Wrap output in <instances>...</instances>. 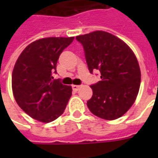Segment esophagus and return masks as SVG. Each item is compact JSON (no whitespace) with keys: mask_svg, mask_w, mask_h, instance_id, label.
<instances>
[{"mask_svg":"<svg viewBox=\"0 0 158 158\" xmlns=\"http://www.w3.org/2000/svg\"><path fill=\"white\" fill-rule=\"evenodd\" d=\"M72 88L73 90H78L79 89V85H73Z\"/></svg>","mask_w":158,"mask_h":158,"instance_id":"obj_1","label":"esophagus"}]
</instances>
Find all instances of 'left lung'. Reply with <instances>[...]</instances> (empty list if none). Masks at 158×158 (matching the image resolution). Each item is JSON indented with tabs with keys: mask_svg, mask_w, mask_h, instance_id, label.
I'll list each match as a JSON object with an SVG mask.
<instances>
[{
	"mask_svg": "<svg viewBox=\"0 0 158 158\" xmlns=\"http://www.w3.org/2000/svg\"><path fill=\"white\" fill-rule=\"evenodd\" d=\"M76 40L81 43L90 73L99 70L101 80L90 85L89 111L106 120L122 117L135 102L140 85L135 56L126 43L105 31H94Z\"/></svg>",
	"mask_w": 158,
	"mask_h": 158,
	"instance_id": "8db88e82",
	"label": "left lung"
}]
</instances>
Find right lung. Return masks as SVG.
Returning a JSON list of instances; mask_svg holds the SVG:
<instances>
[{
  "label": "right lung",
  "instance_id": "add662e5",
  "mask_svg": "<svg viewBox=\"0 0 158 158\" xmlns=\"http://www.w3.org/2000/svg\"><path fill=\"white\" fill-rule=\"evenodd\" d=\"M74 37H49L32 42L14 66L12 87L16 102L28 115L43 123L61 116L72 95V87L53 79L62 51Z\"/></svg>",
  "mask_w": 158,
  "mask_h": 158
}]
</instances>
